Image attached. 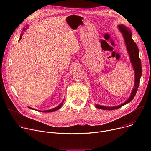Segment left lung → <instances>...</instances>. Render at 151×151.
<instances>
[{
    "mask_svg": "<svg viewBox=\"0 0 151 151\" xmlns=\"http://www.w3.org/2000/svg\"><path fill=\"white\" fill-rule=\"evenodd\" d=\"M119 30L122 33L123 37L124 38V40L125 42V45L127 47V50L128 51V53L130 56L131 63H132V66L134 70L135 73V82H134V87L132 90V94L128 98L127 100H126L125 102H124L122 104L114 107H107V106H103L99 104H95L97 108L101 109L103 110H114L121 107L124 105L130 102L133 99L134 97L140 83V79L142 75V64H141V61L139 57V51L138 47L136 45L134 41L132 39V33L131 30L125 27L124 25H119L118 26Z\"/></svg>",
    "mask_w": 151,
    "mask_h": 151,
    "instance_id": "8db88e82",
    "label": "left lung"
}]
</instances>
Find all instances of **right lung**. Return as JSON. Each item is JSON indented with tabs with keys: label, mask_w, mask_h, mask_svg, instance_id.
I'll return each mask as SVG.
<instances>
[{
	"label": "right lung",
	"mask_w": 151,
	"mask_h": 151,
	"mask_svg": "<svg viewBox=\"0 0 151 151\" xmlns=\"http://www.w3.org/2000/svg\"><path fill=\"white\" fill-rule=\"evenodd\" d=\"M27 29V27H26V28H23V32H24ZM22 36H23V33H21V35H20V37H19V40H20V39H21V37H22ZM64 100H63L62 101V102H61L58 106H57V107H54V108H53V109H52L48 110V111H38V110H36V109H33V108H32V107H29V109H30L36 110V111H37L40 112H54V111H57V110H58V109H59L60 108V107H61V106H62V104H63V102H64Z\"/></svg>",
	"instance_id": "right-lung-1"
}]
</instances>
